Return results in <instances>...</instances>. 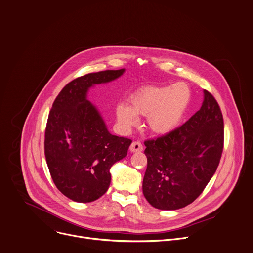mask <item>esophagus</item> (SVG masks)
Here are the masks:
<instances>
[{"label": "esophagus", "mask_w": 253, "mask_h": 253, "mask_svg": "<svg viewBox=\"0 0 253 253\" xmlns=\"http://www.w3.org/2000/svg\"><path fill=\"white\" fill-rule=\"evenodd\" d=\"M131 152H141L143 151V145L140 141H134L130 146Z\"/></svg>", "instance_id": "34e87169"}]
</instances>
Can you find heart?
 Wrapping results in <instances>:
<instances>
[{
    "mask_svg": "<svg viewBox=\"0 0 253 253\" xmlns=\"http://www.w3.org/2000/svg\"><path fill=\"white\" fill-rule=\"evenodd\" d=\"M191 98L192 91L185 82H178L173 86H146L132 96L131 106L120 104L116 113L120 123L125 126L134 125L137 116H148L151 131L167 134L181 123Z\"/></svg>",
    "mask_w": 253,
    "mask_h": 253,
    "instance_id": "1",
    "label": "heart"
}]
</instances>
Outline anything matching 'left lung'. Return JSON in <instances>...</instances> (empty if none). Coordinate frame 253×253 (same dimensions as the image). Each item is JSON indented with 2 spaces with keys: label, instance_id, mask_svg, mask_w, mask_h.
Segmentation results:
<instances>
[{
  "label": "left lung",
  "instance_id": "left-lung-1",
  "mask_svg": "<svg viewBox=\"0 0 253 253\" xmlns=\"http://www.w3.org/2000/svg\"><path fill=\"white\" fill-rule=\"evenodd\" d=\"M201 109L172 132L147 139V169L143 194L159 210H178L192 204L215 173L223 150L220 107L205 90Z\"/></svg>",
  "mask_w": 253,
  "mask_h": 253
}]
</instances>
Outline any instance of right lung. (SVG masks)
I'll return each mask as SVG.
<instances>
[{"label":"right lung","instance_id":"add662e5","mask_svg":"<svg viewBox=\"0 0 253 253\" xmlns=\"http://www.w3.org/2000/svg\"><path fill=\"white\" fill-rule=\"evenodd\" d=\"M124 69L79 76L61 89L49 111L44 155L51 179L68 199L90 203L103 196L111 181L110 168L123 159L131 139L108 132L96 108L86 99L94 84L116 79Z\"/></svg>","mask_w":253,"mask_h":253}]
</instances>
